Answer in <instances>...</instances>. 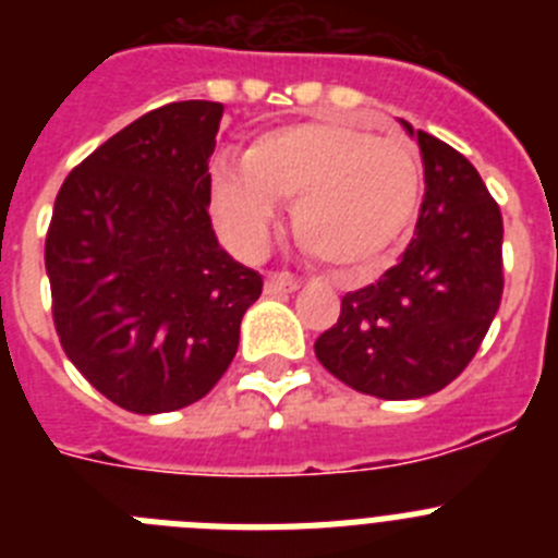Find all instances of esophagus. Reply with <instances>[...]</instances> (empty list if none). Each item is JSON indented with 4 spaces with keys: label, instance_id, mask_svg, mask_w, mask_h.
Returning a JSON list of instances; mask_svg holds the SVG:
<instances>
[{
    "label": "esophagus",
    "instance_id": "esophagus-1",
    "mask_svg": "<svg viewBox=\"0 0 558 558\" xmlns=\"http://www.w3.org/2000/svg\"><path fill=\"white\" fill-rule=\"evenodd\" d=\"M299 279H295L293 274H288V270H279V274H270L268 279H265V293L268 295H284V293H293V290H299Z\"/></svg>",
    "mask_w": 558,
    "mask_h": 558
}]
</instances>
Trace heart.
Here are the masks:
<instances>
[{
	"label": "heart",
	"mask_w": 558,
	"mask_h": 558,
	"mask_svg": "<svg viewBox=\"0 0 558 558\" xmlns=\"http://www.w3.org/2000/svg\"><path fill=\"white\" fill-rule=\"evenodd\" d=\"M425 167L405 140L338 120L259 133L243 165L209 167V209L231 248L263 254L276 201H293V234L315 259L360 274L405 243L422 206Z\"/></svg>",
	"instance_id": "heart-1"
}]
</instances>
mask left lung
<instances>
[{
  "label": "left lung",
  "mask_w": 558,
  "mask_h": 558,
  "mask_svg": "<svg viewBox=\"0 0 558 558\" xmlns=\"http://www.w3.org/2000/svg\"><path fill=\"white\" fill-rule=\"evenodd\" d=\"M425 201L405 254L374 284L340 299L315 357L360 393L418 399L470 366L502 299V218L475 167L416 131Z\"/></svg>",
  "instance_id": "1"
}]
</instances>
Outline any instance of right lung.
I'll return each instance as SVG.
<instances>
[{
  "label": "right lung",
  "instance_id": "1",
  "mask_svg": "<svg viewBox=\"0 0 558 558\" xmlns=\"http://www.w3.org/2000/svg\"><path fill=\"white\" fill-rule=\"evenodd\" d=\"M223 106L170 102L69 172L44 263L66 357L113 405L167 413L226 374L263 276L220 248L209 156Z\"/></svg>",
  "mask_w": 558,
  "mask_h": 558
}]
</instances>
